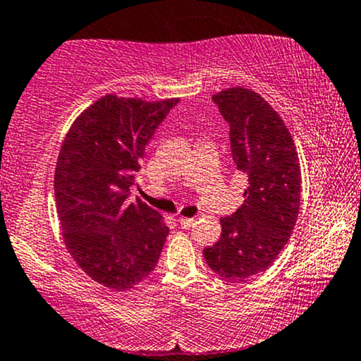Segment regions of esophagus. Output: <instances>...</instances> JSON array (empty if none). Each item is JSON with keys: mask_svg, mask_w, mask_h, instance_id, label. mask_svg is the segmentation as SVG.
Segmentation results:
<instances>
[{"mask_svg": "<svg viewBox=\"0 0 361 361\" xmlns=\"http://www.w3.org/2000/svg\"><path fill=\"white\" fill-rule=\"evenodd\" d=\"M179 224L180 226H184V228H189V226L194 225V218H179Z\"/></svg>", "mask_w": 361, "mask_h": 361, "instance_id": "34e87169", "label": "esophagus"}]
</instances>
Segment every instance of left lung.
<instances>
[{
    "label": "left lung",
    "instance_id": "left-lung-1",
    "mask_svg": "<svg viewBox=\"0 0 361 361\" xmlns=\"http://www.w3.org/2000/svg\"><path fill=\"white\" fill-rule=\"evenodd\" d=\"M212 99L228 123L232 159L249 185L244 204L220 220V240L202 254L221 278L244 281L268 269L293 232L300 209V160L288 128L259 93L233 87Z\"/></svg>",
    "mask_w": 361,
    "mask_h": 361
}]
</instances>
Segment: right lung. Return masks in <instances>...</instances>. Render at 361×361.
<instances>
[{
  "mask_svg": "<svg viewBox=\"0 0 361 361\" xmlns=\"http://www.w3.org/2000/svg\"><path fill=\"white\" fill-rule=\"evenodd\" d=\"M179 99L104 95L76 117L54 176L64 244L93 281L123 291L155 269L169 228L147 202L129 201L140 159Z\"/></svg>",
  "mask_w": 361,
  "mask_h": 361,
  "instance_id": "add662e5",
  "label": "right lung"
}]
</instances>
